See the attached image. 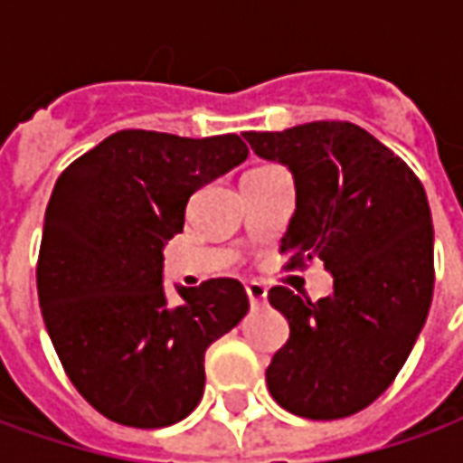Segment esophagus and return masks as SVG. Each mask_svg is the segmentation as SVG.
<instances>
[{"label": "esophagus", "mask_w": 463, "mask_h": 463, "mask_svg": "<svg viewBox=\"0 0 463 463\" xmlns=\"http://www.w3.org/2000/svg\"><path fill=\"white\" fill-rule=\"evenodd\" d=\"M245 292H248V300H250L252 307H260L262 302L268 300V288L260 285V282H248Z\"/></svg>", "instance_id": "obj_1"}]
</instances>
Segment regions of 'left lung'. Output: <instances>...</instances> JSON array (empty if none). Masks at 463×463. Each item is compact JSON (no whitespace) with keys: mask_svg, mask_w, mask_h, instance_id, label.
Listing matches in <instances>:
<instances>
[{"mask_svg":"<svg viewBox=\"0 0 463 463\" xmlns=\"http://www.w3.org/2000/svg\"><path fill=\"white\" fill-rule=\"evenodd\" d=\"M242 136L295 178V215L280 245L288 270L322 260L335 278L317 302L282 285L270 290L290 340L265 372L268 389L298 417H349L394 382L427 322L434 228L424 185L349 121Z\"/></svg>","mask_w":463,"mask_h":463,"instance_id":"8db88e82","label":"left lung"}]
</instances>
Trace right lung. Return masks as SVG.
<instances>
[{"instance_id": "1", "label": "right lung", "mask_w": 463, "mask_h": 463, "mask_svg": "<svg viewBox=\"0 0 463 463\" xmlns=\"http://www.w3.org/2000/svg\"><path fill=\"white\" fill-rule=\"evenodd\" d=\"M248 158L241 136L118 131L66 168L36 265L44 325L79 394L106 419L171 427L198 407L205 349L248 312L232 278L163 290V245L205 183Z\"/></svg>"}]
</instances>
